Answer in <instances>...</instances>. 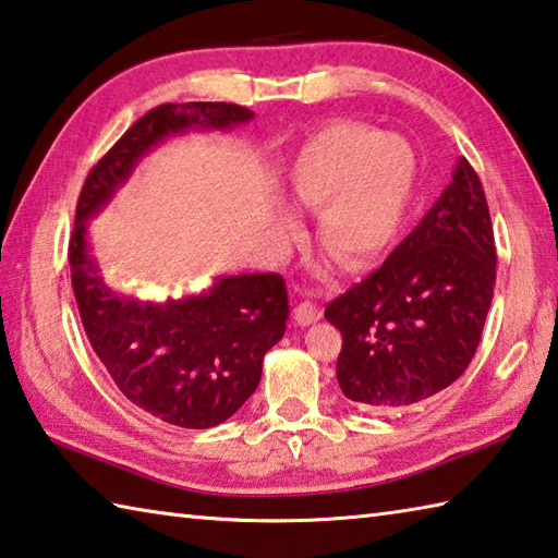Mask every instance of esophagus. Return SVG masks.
Segmentation results:
<instances>
[{"label":"esophagus","mask_w":558,"mask_h":558,"mask_svg":"<svg viewBox=\"0 0 558 558\" xmlns=\"http://www.w3.org/2000/svg\"><path fill=\"white\" fill-rule=\"evenodd\" d=\"M293 318H296L299 325H311L315 320H320V308L311 301H299L296 308H293Z\"/></svg>","instance_id":"esophagus-1"}]
</instances>
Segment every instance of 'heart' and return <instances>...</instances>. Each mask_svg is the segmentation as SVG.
Masks as SVG:
<instances>
[{"instance_id":"obj_1","label":"heart","mask_w":558,"mask_h":558,"mask_svg":"<svg viewBox=\"0 0 558 558\" xmlns=\"http://www.w3.org/2000/svg\"><path fill=\"white\" fill-rule=\"evenodd\" d=\"M410 145L369 125H330L299 150L289 172L293 202L320 211L318 240L340 267L366 269L393 243L415 189Z\"/></svg>"}]
</instances>
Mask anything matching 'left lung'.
<instances>
[{
    "label": "left lung",
    "mask_w": 558,
    "mask_h": 558,
    "mask_svg": "<svg viewBox=\"0 0 558 558\" xmlns=\"http://www.w3.org/2000/svg\"><path fill=\"white\" fill-rule=\"evenodd\" d=\"M496 259L486 194L461 157L413 233L325 308V318L342 332V393L384 413L454 384L481 342Z\"/></svg>",
    "instance_id": "8db88e82"
}]
</instances>
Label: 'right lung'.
Masks as SVG:
<instances>
[{
    "mask_svg": "<svg viewBox=\"0 0 558 558\" xmlns=\"http://www.w3.org/2000/svg\"><path fill=\"white\" fill-rule=\"evenodd\" d=\"M252 116L226 101L160 104L92 167L77 198L68 259L84 332L119 391L177 427L220 425L255 393L262 360L287 330V281L281 275H240L220 277L208 291L182 301L125 299L104 283L89 255L87 220L167 135L230 129Z\"/></svg>",
    "mask_w": 558,
    "mask_h": 558,
    "instance_id": "right-lung-1",
    "label": "right lung"
}]
</instances>
